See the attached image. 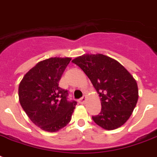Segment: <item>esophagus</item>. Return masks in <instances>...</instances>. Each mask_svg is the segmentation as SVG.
Instances as JSON below:
<instances>
[{
    "label": "esophagus",
    "mask_w": 157,
    "mask_h": 157,
    "mask_svg": "<svg viewBox=\"0 0 157 157\" xmlns=\"http://www.w3.org/2000/svg\"><path fill=\"white\" fill-rule=\"evenodd\" d=\"M85 101H86V97L83 96L81 99H79V103H81V104H84L85 102Z\"/></svg>",
    "instance_id": "obj_1"
}]
</instances>
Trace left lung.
<instances>
[{
  "label": "left lung",
  "mask_w": 157,
  "mask_h": 157,
  "mask_svg": "<svg viewBox=\"0 0 157 157\" xmlns=\"http://www.w3.org/2000/svg\"><path fill=\"white\" fill-rule=\"evenodd\" d=\"M81 67L101 98V110L92 118L105 130H114L132 115L138 101L136 80L118 61L102 54H85L72 61Z\"/></svg>",
  "instance_id": "left-lung-1"
}]
</instances>
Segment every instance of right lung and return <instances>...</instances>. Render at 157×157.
<instances>
[{
  "label": "right lung",
  "instance_id": "1",
  "mask_svg": "<svg viewBox=\"0 0 157 157\" xmlns=\"http://www.w3.org/2000/svg\"><path fill=\"white\" fill-rule=\"evenodd\" d=\"M71 58L54 57L37 63L24 76L18 88L19 101L37 127L56 132L69 123L76 105L67 100V90L59 81Z\"/></svg>",
  "mask_w": 157,
  "mask_h": 157
}]
</instances>
